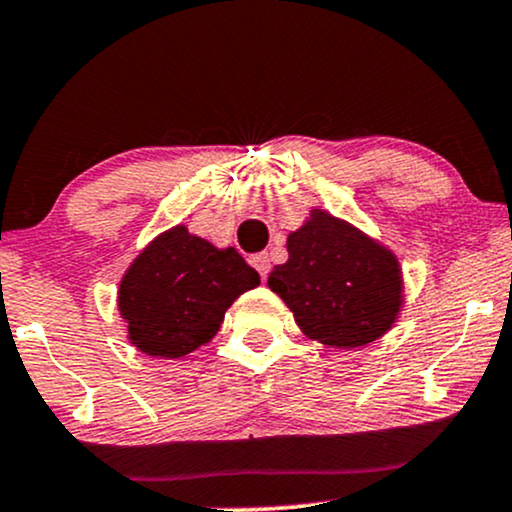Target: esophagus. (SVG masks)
<instances>
[{"instance_id": "esophagus-1", "label": "esophagus", "mask_w": 512, "mask_h": 512, "mask_svg": "<svg viewBox=\"0 0 512 512\" xmlns=\"http://www.w3.org/2000/svg\"><path fill=\"white\" fill-rule=\"evenodd\" d=\"M251 266H254L258 270V275H261V278L266 280L268 273H270V256L266 254V251H263V254L251 256Z\"/></svg>"}]
</instances>
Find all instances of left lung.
I'll use <instances>...</instances> for the list:
<instances>
[{"mask_svg": "<svg viewBox=\"0 0 512 512\" xmlns=\"http://www.w3.org/2000/svg\"><path fill=\"white\" fill-rule=\"evenodd\" d=\"M287 254L268 287L290 306L306 338L350 350L378 340L395 323L402 306L398 258L350 222L311 210L287 237Z\"/></svg>", "mask_w": 512, "mask_h": 512, "instance_id": "obj_1", "label": "left lung"}]
</instances>
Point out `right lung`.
I'll return each instance as SVG.
<instances>
[{
	"mask_svg": "<svg viewBox=\"0 0 512 512\" xmlns=\"http://www.w3.org/2000/svg\"><path fill=\"white\" fill-rule=\"evenodd\" d=\"M258 282L237 249H215L179 225L138 254L117 302L131 345L150 357L179 359L206 345L234 299Z\"/></svg>",
	"mask_w": 512,
	"mask_h": 512,
	"instance_id": "1",
	"label": "right lung"
}]
</instances>
